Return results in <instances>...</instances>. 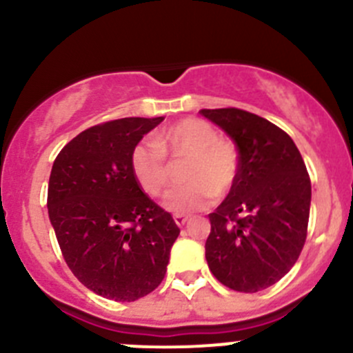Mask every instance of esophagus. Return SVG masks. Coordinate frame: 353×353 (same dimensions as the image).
I'll use <instances>...</instances> for the list:
<instances>
[{"mask_svg": "<svg viewBox=\"0 0 353 353\" xmlns=\"http://www.w3.org/2000/svg\"><path fill=\"white\" fill-rule=\"evenodd\" d=\"M174 222H176L177 227H184L188 222H190V219L184 215H174Z\"/></svg>", "mask_w": 353, "mask_h": 353, "instance_id": "obj_1", "label": "esophagus"}]
</instances>
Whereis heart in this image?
I'll use <instances>...</instances> for the list:
<instances>
[{"instance_id": "obj_1", "label": "heart", "mask_w": 353, "mask_h": 353, "mask_svg": "<svg viewBox=\"0 0 353 353\" xmlns=\"http://www.w3.org/2000/svg\"><path fill=\"white\" fill-rule=\"evenodd\" d=\"M188 160L184 183L190 186L170 193L165 199L169 212L183 215L205 210L213 196H223L232 190L239 170V154L234 143L219 137L210 123L186 117L170 124L155 138V143L141 141L131 152V170L141 190L160 196L169 184V163Z\"/></svg>"}]
</instances>
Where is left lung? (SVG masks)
<instances>
[{"instance_id":"8db88e82","label":"left lung","mask_w":353,"mask_h":353,"mask_svg":"<svg viewBox=\"0 0 353 353\" xmlns=\"http://www.w3.org/2000/svg\"><path fill=\"white\" fill-rule=\"evenodd\" d=\"M239 152L229 196L210 213L205 244L210 272L237 292H259L290 272L307 236L311 181L294 140L265 117L241 110L201 109Z\"/></svg>"}]
</instances>
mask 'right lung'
I'll return each instance as SVG.
<instances>
[{
	"label": "right lung",
	"instance_id": "right-lung-1",
	"mask_svg": "<svg viewBox=\"0 0 353 353\" xmlns=\"http://www.w3.org/2000/svg\"><path fill=\"white\" fill-rule=\"evenodd\" d=\"M163 117H124L81 131L52 163L49 220L66 265L97 295L133 302L163 280L179 236L141 191L131 152Z\"/></svg>",
	"mask_w": 353,
	"mask_h": 353
}]
</instances>
